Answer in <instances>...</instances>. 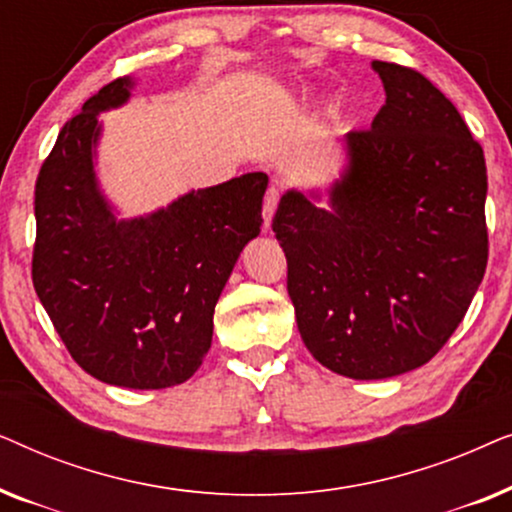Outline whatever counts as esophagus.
<instances>
[{
	"label": "esophagus",
	"instance_id": "esophagus-1",
	"mask_svg": "<svg viewBox=\"0 0 512 512\" xmlns=\"http://www.w3.org/2000/svg\"><path fill=\"white\" fill-rule=\"evenodd\" d=\"M279 198H282V188L279 186H270L268 191H265V198H263V226L265 228H270V221H272V216H275Z\"/></svg>",
	"mask_w": 512,
	"mask_h": 512
}]
</instances>
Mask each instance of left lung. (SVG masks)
<instances>
[{
    "label": "left lung",
    "mask_w": 512,
    "mask_h": 512,
    "mask_svg": "<svg viewBox=\"0 0 512 512\" xmlns=\"http://www.w3.org/2000/svg\"><path fill=\"white\" fill-rule=\"evenodd\" d=\"M373 69L387 102L370 130L347 135L331 209L286 191L272 219L300 338L352 380L431 361L464 319L489 254L482 146L426 76L382 60Z\"/></svg>",
    "instance_id": "8db88e82"
}]
</instances>
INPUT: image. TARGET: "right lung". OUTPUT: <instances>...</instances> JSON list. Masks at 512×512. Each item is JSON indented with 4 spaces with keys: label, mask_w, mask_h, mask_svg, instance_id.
I'll list each match as a JSON object with an SVG mask.
<instances>
[{
    "label": "right lung",
    "mask_w": 512,
    "mask_h": 512,
    "mask_svg": "<svg viewBox=\"0 0 512 512\" xmlns=\"http://www.w3.org/2000/svg\"><path fill=\"white\" fill-rule=\"evenodd\" d=\"M132 79L90 97L60 130L34 188V291L72 359L100 382L165 389L212 347L214 307L244 244L261 233L268 174L200 188L165 209L116 221L97 186L100 111L128 102Z\"/></svg>",
    "instance_id": "add662e5"
}]
</instances>
